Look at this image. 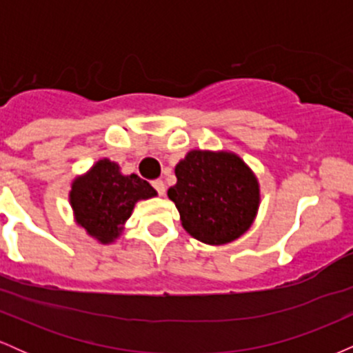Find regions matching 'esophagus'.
Returning <instances> with one entry per match:
<instances>
[{
    "instance_id": "34e87169",
    "label": "esophagus",
    "mask_w": 353,
    "mask_h": 353,
    "mask_svg": "<svg viewBox=\"0 0 353 353\" xmlns=\"http://www.w3.org/2000/svg\"><path fill=\"white\" fill-rule=\"evenodd\" d=\"M152 188L157 190V194H159V196H164L165 194V184L161 179L152 181Z\"/></svg>"
}]
</instances>
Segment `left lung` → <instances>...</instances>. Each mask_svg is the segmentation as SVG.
Here are the masks:
<instances>
[{
    "mask_svg": "<svg viewBox=\"0 0 353 353\" xmlns=\"http://www.w3.org/2000/svg\"><path fill=\"white\" fill-rule=\"evenodd\" d=\"M168 196L182 228L197 241L222 245L252 225L261 204L259 181L236 152L192 149L177 163Z\"/></svg>",
    "mask_w": 353,
    "mask_h": 353,
    "instance_id": "8db88e82",
    "label": "left lung"
}]
</instances>
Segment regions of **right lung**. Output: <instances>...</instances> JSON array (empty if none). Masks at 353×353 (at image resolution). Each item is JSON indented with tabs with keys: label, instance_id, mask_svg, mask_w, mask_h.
Segmentation results:
<instances>
[{
	"label": "right lung",
	"instance_id": "right-lung-1",
	"mask_svg": "<svg viewBox=\"0 0 353 353\" xmlns=\"http://www.w3.org/2000/svg\"><path fill=\"white\" fill-rule=\"evenodd\" d=\"M157 192L137 174L124 176L119 164L103 157L86 174L71 182L70 204L76 224L99 244L119 239L136 202L156 197Z\"/></svg>",
	"mask_w": 353,
	"mask_h": 353
}]
</instances>
